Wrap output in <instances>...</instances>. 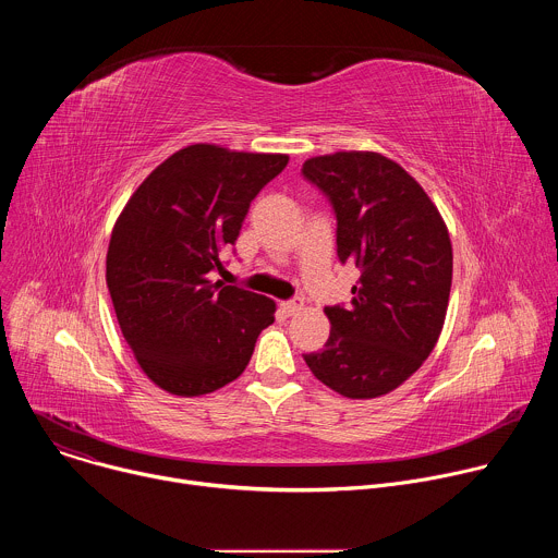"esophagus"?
<instances>
[{"label": "esophagus", "instance_id": "esophagus-1", "mask_svg": "<svg viewBox=\"0 0 558 558\" xmlns=\"http://www.w3.org/2000/svg\"><path fill=\"white\" fill-rule=\"evenodd\" d=\"M302 306H304V302H302L300 298H295V300H287V302H280V308H282V313H287V315H295V313H300V311H302Z\"/></svg>", "mask_w": 558, "mask_h": 558}]
</instances>
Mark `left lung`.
<instances>
[{
    "label": "left lung",
    "instance_id": "left-lung-1",
    "mask_svg": "<svg viewBox=\"0 0 558 558\" xmlns=\"http://www.w3.org/2000/svg\"><path fill=\"white\" fill-rule=\"evenodd\" d=\"M302 174L333 205L338 258L360 269L351 306H327L331 333L304 355L349 400L404 384L435 349L450 298L448 227L424 187L377 151L313 156Z\"/></svg>",
    "mask_w": 558,
    "mask_h": 558
}]
</instances>
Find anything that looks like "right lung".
Wrapping results in <instances>:
<instances>
[{"instance_id":"right-lung-1","label":"right lung","mask_w":558,"mask_h":558,"mask_svg":"<svg viewBox=\"0 0 558 558\" xmlns=\"http://www.w3.org/2000/svg\"><path fill=\"white\" fill-rule=\"evenodd\" d=\"M287 154L196 143L174 151L114 222L106 282L121 333L143 373L172 395L198 397L241 375L276 302L214 282L258 192Z\"/></svg>"}]
</instances>
